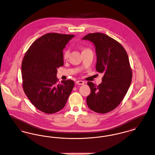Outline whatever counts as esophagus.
<instances>
[{"instance_id":"esophagus-1","label":"esophagus","mask_w":155,"mask_h":155,"mask_svg":"<svg viewBox=\"0 0 155 155\" xmlns=\"http://www.w3.org/2000/svg\"><path fill=\"white\" fill-rule=\"evenodd\" d=\"M76 83L77 84H79V85H83L84 84V82L82 81H77L76 82Z\"/></svg>"}]
</instances>
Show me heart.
I'll return each instance as SVG.
<instances>
[{
    "label": "heart",
    "mask_w": 155,
    "mask_h": 155,
    "mask_svg": "<svg viewBox=\"0 0 155 155\" xmlns=\"http://www.w3.org/2000/svg\"><path fill=\"white\" fill-rule=\"evenodd\" d=\"M88 49H88V48H84L82 49V52L85 51H87V50H88ZM69 53H70V51H69V49H66V50L64 52V53H63V58H64V59H68V57H69Z\"/></svg>",
    "instance_id": "b5f03b06"
}]
</instances>
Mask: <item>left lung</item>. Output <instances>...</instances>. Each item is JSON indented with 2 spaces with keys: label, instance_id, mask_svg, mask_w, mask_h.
Returning <instances> with one entry per match:
<instances>
[{
  "label": "left lung",
  "instance_id": "obj_1",
  "mask_svg": "<svg viewBox=\"0 0 155 155\" xmlns=\"http://www.w3.org/2000/svg\"><path fill=\"white\" fill-rule=\"evenodd\" d=\"M82 39L94 45L96 70L103 74L102 82L98 86L87 82L91 92L86 103L94 112L106 114L121 103L130 87L132 71L129 58L118 41L102 33H89Z\"/></svg>",
  "mask_w": 155,
  "mask_h": 155
}]
</instances>
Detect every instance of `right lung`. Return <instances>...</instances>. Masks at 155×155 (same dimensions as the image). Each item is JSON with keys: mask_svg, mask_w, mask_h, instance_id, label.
<instances>
[{"mask_svg": "<svg viewBox=\"0 0 155 155\" xmlns=\"http://www.w3.org/2000/svg\"><path fill=\"white\" fill-rule=\"evenodd\" d=\"M74 36L49 33L38 38L26 52L21 63L22 86L29 101L45 114L59 112L72 92V80L58 83L57 69L63 66V50Z\"/></svg>", "mask_w": 155, "mask_h": 155, "instance_id": "right-lung-1", "label": "right lung"}]
</instances>
